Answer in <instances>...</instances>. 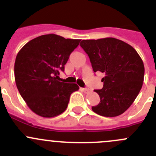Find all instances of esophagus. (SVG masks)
<instances>
[{"label": "esophagus", "mask_w": 156, "mask_h": 156, "mask_svg": "<svg viewBox=\"0 0 156 156\" xmlns=\"http://www.w3.org/2000/svg\"><path fill=\"white\" fill-rule=\"evenodd\" d=\"M82 90L84 91V93H87L88 91H89V88H87V87H85V88H83L82 89Z\"/></svg>", "instance_id": "esophagus-1"}]
</instances>
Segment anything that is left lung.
Instances as JSON below:
<instances>
[{
    "mask_svg": "<svg viewBox=\"0 0 156 156\" xmlns=\"http://www.w3.org/2000/svg\"><path fill=\"white\" fill-rule=\"evenodd\" d=\"M94 72H101L103 87L95 90L100 102L92 106L100 115L115 117L131 106L143 86L144 65L130 45L114 37L83 40L80 44Z\"/></svg>",
    "mask_w": 156,
    "mask_h": 156,
    "instance_id": "left-lung-1",
    "label": "left lung"
}]
</instances>
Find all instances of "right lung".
Masks as SVG:
<instances>
[{
  "label": "right lung",
  "mask_w": 156,
  "mask_h": 156,
  "mask_svg": "<svg viewBox=\"0 0 156 156\" xmlns=\"http://www.w3.org/2000/svg\"><path fill=\"white\" fill-rule=\"evenodd\" d=\"M81 41L54 34H44L24 45L16 58L14 75L20 95L30 109L44 118L59 115L66 109L76 84L60 82L71 53Z\"/></svg>",
  "instance_id": "right-lung-1"
}]
</instances>
